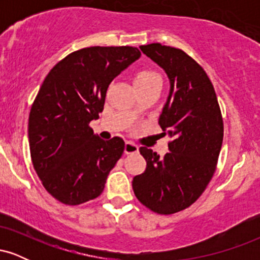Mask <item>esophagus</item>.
<instances>
[{"label": "esophagus", "mask_w": 260, "mask_h": 260, "mask_svg": "<svg viewBox=\"0 0 260 260\" xmlns=\"http://www.w3.org/2000/svg\"><path fill=\"white\" fill-rule=\"evenodd\" d=\"M138 145L134 144L132 142H127L124 144V153L126 154H134V153H138Z\"/></svg>", "instance_id": "obj_1"}]
</instances>
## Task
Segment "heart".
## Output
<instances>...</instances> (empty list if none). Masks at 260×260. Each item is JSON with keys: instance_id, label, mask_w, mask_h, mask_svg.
Listing matches in <instances>:
<instances>
[{"instance_id": "heart-1", "label": "heart", "mask_w": 260, "mask_h": 260, "mask_svg": "<svg viewBox=\"0 0 260 260\" xmlns=\"http://www.w3.org/2000/svg\"><path fill=\"white\" fill-rule=\"evenodd\" d=\"M160 76L157 73L153 72V71H142L136 76L134 78V84L140 85V84H148V83L155 82V80H160ZM137 112V111H134Z\"/></svg>"}]
</instances>
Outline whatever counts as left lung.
I'll return each instance as SVG.
<instances>
[{
  "label": "left lung",
  "mask_w": 260,
  "mask_h": 260,
  "mask_svg": "<svg viewBox=\"0 0 260 260\" xmlns=\"http://www.w3.org/2000/svg\"><path fill=\"white\" fill-rule=\"evenodd\" d=\"M140 50L169 77L159 124L171 142L164 157L139 148L147 169L132 186L143 205L170 215L192 205L213 177L222 145V116L210 79L190 56L159 43L142 45Z\"/></svg>",
  "instance_id": "left-lung-1"
}]
</instances>
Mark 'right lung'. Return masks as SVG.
Wrapping results in <instances>:
<instances>
[{
    "label": "right lung",
    "instance_id": "obj_1",
    "mask_svg": "<svg viewBox=\"0 0 260 260\" xmlns=\"http://www.w3.org/2000/svg\"><path fill=\"white\" fill-rule=\"evenodd\" d=\"M139 57L132 46L85 47L61 59L41 84L29 115L30 156L45 189L63 204L99 197L123 154V139H101L89 123L103 112L110 83Z\"/></svg>",
    "mask_w": 260,
    "mask_h": 260
}]
</instances>
